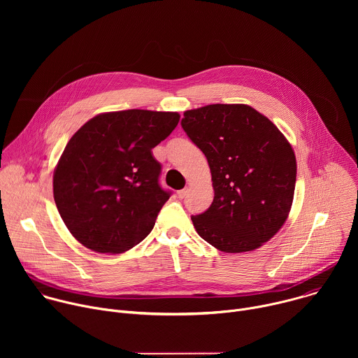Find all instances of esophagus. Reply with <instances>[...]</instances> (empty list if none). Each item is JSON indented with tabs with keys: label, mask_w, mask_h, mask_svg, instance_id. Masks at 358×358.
Returning a JSON list of instances; mask_svg holds the SVG:
<instances>
[{
	"label": "esophagus",
	"mask_w": 358,
	"mask_h": 358,
	"mask_svg": "<svg viewBox=\"0 0 358 358\" xmlns=\"http://www.w3.org/2000/svg\"><path fill=\"white\" fill-rule=\"evenodd\" d=\"M188 194V188H184V189H180L178 192H177V195H178V198H185V195Z\"/></svg>",
	"instance_id": "34e87169"
}]
</instances>
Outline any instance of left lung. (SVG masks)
I'll return each mask as SVG.
<instances>
[{
	"label": "left lung",
	"mask_w": 358,
	"mask_h": 358,
	"mask_svg": "<svg viewBox=\"0 0 358 358\" xmlns=\"http://www.w3.org/2000/svg\"><path fill=\"white\" fill-rule=\"evenodd\" d=\"M181 126L213 176V203L191 217L198 235L227 253L262 246L282 228L293 201L296 157L286 137L248 105L187 110Z\"/></svg>",
	"instance_id": "obj_1"
}]
</instances>
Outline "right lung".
I'll return each mask as SVG.
<instances>
[{"label": "right lung", "instance_id": "add662e5", "mask_svg": "<svg viewBox=\"0 0 358 358\" xmlns=\"http://www.w3.org/2000/svg\"><path fill=\"white\" fill-rule=\"evenodd\" d=\"M176 112L122 110L86 122L54 173V198L69 232L100 253H122L152 229L171 192L160 187L152 148L177 127Z\"/></svg>", "mask_w": 358, "mask_h": 358}]
</instances>
